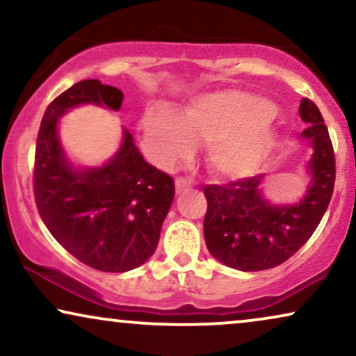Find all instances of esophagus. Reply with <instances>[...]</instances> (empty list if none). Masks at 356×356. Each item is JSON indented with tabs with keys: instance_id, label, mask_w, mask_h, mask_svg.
<instances>
[{
	"instance_id": "obj_1",
	"label": "esophagus",
	"mask_w": 356,
	"mask_h": 356,
	"mask_svg": "<svg viewBox=\"0 0 356 356\" xmlns=\"http://www.w3.org/2000/svg\"><path fill=\"white\" fill-rule=\"evenodd\" d=\"M191 186H193L191 179H188V178H177V179H175V188H177L178 195H181V193L188 191V189H191Z\"/></svg>"
}]
</instances>
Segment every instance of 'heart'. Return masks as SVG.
I'll return each instance as SVG.
<instances>
[{
  "label": "heart",
  "instance_id": "1",
  "mask_svg": "<svg viewBox=\"0 0 356 356\" xmlns=\"http://www.w3.org/2000/svg\"><path fill=\"white\" fill-rule=\"evenodd\" d=\"M276 106L243 91H214L195 96L173 113L161 104L142 114L138 129L149 159L168 168L204 138V155L212 172L227 179L253 177L268 163L276 147L270 122Z\"/></svg>",
  "mask_w": 356,
  "mask_h": 356
}]
</instances>
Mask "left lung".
I'll use <instances>...</instances> for the list:
<instances>
[{"label": "left lung", "mask_w": 356, "mask_h": 356, "mask_svg": "<svg viewBox=\"0 0 356 356\" xmlns=\"http://www.w3.org/2000/svg\"><path fill=\"white\" fill-rule=\"evenodd\" d=\"M299 114L307 129L299 142L311 147L306 193L299 201L273 202L265 196V175L204 186V238L211 255L240 271L275 268L293 257L319 225L335 181V156L321 111L302 98Z\"/></svg>", "instance_id": "1"}]
</instances>
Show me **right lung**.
Here are the masks:
<instances>
[{"instance_id":"right-lung-1","label":"right lung","mask_w":356,"mask_h":356,"mask_svg":"<svg viewBox=\"0 0 356 356\" xmlns=\"http://www.w3.org/2000/svg\"><path fill=\"white\" fill-rule=\"evenodd\" d=\"M122 99L121 90L99 80L78 81L45 109L35 147L34 193L44 224L73 257L108 273L134 270L154 255L175 183L147 163L127 129L108 161L80 167L68 159L58 126L78 106L118 113Z\"/></svg>"}]
</instances>
